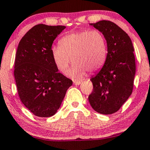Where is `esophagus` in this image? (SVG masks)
I'll list each match as a JSON object with an SVG mask.
<instances>
[{
  "label": "esophagus",
  "mask_w": 150,
  "mask_h": 150,
  "mask_svg": "<svg viewBox=\"0 0 150 150\" xmlns=\"http://www.w3.org/2000/svg\"><path fill=\"white\" fill-rule=\"evenodd\" d=\"M82 81H77V82H73V84H75V85H80V84H82Z\"/></svg>",
  "instance_id": "1"
}]
</instances>
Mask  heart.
Listing matches in <instances>:
<instances>
[{"mask_svg":"<svg viewBox=\"0 0 150 150\" xmlns=\"http://www.w3.org/2000/svg\"><path fill=\"white\" fill-rule=\"evenodd\" d=\"M60 46L52 47V59L58 70L67 73L71 63L73 67L68 75L75 80L82 79L86 71H96L103 66L107 55L105 36L97 30H79L67 34L59 41Z\"/></svg>","mask_w":150,"mask_h":150,"instance_id":"obj_1","label":"heart"}]
</instances>
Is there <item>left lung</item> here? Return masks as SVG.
Masks as SVG:
<instances>
[{
    "instance_id": "obj_1",
    "label": "left lung",
    "mask_w": 150,
    "mask_h": 150,
    "mask_svg": "<svg viewBox=\"0 0 150 150\" xmlns=\"http://www.w3.org/2000/svg\"><path fill=\"white\" fill-rule=\"evenodd\" d=\"M90 25L103 34L108 54L101 70L90 80L93 89L89 101L97 112L113 114L132 93L136 74L134 49L128 34L115 23L102 20Z\"/></svg>"
}]
</instances>
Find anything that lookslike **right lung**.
Returning <instances> with one entry per match:
<instances>
[{
	"label": "right lung",
	"instance_id": "obj_1",
	"mask_svg": "<svg viewBox=\"0 0 150 150\" xmlns=\"http://www.w3.org/2000/svg\"><path fill=\"white\" fill-rule=\"evenodd\" d=\"M64 26L35 25L18 45L14 75L21 101L35 116L49 117L60 108L73 81L58 72L52 59L54 40Z\"/></svg>",
	"mask_w": 150,
	"mask_h": 150
}]
</instances>
